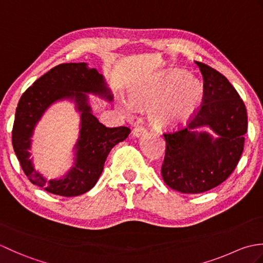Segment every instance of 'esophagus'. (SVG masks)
I'll return each instance as SVG.
<instances>
[{
  "label": "esophagus",
  "instance_id": "34e87169",
  "mask_svg": "<svg viewBox=\"0 0 263 263\" xmlns=\"http://www.w3.org/2000/svg\"><path fill=\"white\" fill-rule=\"evenodd\" d=\"M132 133H133V136L139 138V137H141L142 135H144V133H146V130H144V128H143L142 126L138 125V126H136L135 128H133Z\"/></svg>",
  "mask_w": 263,
  "mask_h": 263
}]
</instances>
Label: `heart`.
Wrapping results in <instances>:
<instances>
[{"label": "heart", "mask_w": 263, "mask_h": 263, "mask_svg": "<svg viewBox=\"0 0 263 263\" xmlns=\"http://www.w3.org/2000/svg\"><path fill=\"white\" fill-rule=\"evenodd\" d=\"M202 96L203 87L197 78L180 70L161 71L132 89L130 104H125V107H152L149 113L152 125L170 130L191 119Z\"/></svg>", "instance_id": "heart-1"}]
</instances>
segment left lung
Here are the masks:
<instances>
[{
    "instance_id": "1",
    "label": "left lung",
    "mask_w": 263,
    "mask_h": 263,
    "mask_svg": "<svg viewBox=\"0 0 263 263\" xmlns=\"http://www.w3.org/2000/svg\"><path fill=\"white\" fill-rule=\"evenodd\" d=\"M197 64L204 81L201 108L186 128L164 135L161 176L182 193H202L227 180L241 158L248 131L247 108L235 88L215 69ZM204 126L215 137L199 130Z\"/></svg>"
}]
</instances>
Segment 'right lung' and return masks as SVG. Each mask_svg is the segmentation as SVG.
<instances>
[{
  "mask_svg": "<svg viewBox=\"0 0 263 263\" xmlns=\"http://www.w3.org/2000/svg\"><path fill=\"white\" fill-rule=\"evenodd\" d=\"M88 93L107 102L113 100L103 74L87 63H64L49 70L22 93L15 110L12 144L16 158L29 181L61 197H77L97 183L105 160L117 143L124 141L131 130L126 126L106 127L92 114ZM71 100L81 113L80 138L75 145V163L59 179L48 180L34 170L30 158L31 138L42 115L58 101Z\"/></svg>",
  "mask_w": 263,
  "mask_h": 263,
  "instance_id": "add662e5",
  "label": "right lung"
}]
</instances>
